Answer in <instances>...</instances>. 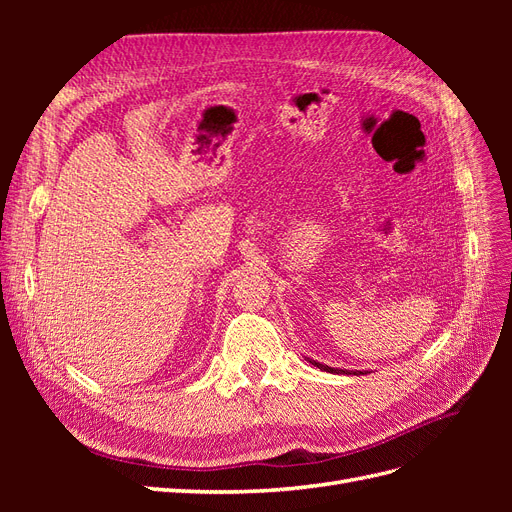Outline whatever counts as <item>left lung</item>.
<instances>
[{"label": "left lung", "mask_w": 512, "mask_h": 512, "mask_svg": "<svg viewBox=\"0 0 512 512\" xmlns=\"http://www.w3.org/2000/svg\"><path fill=\"white\" fill-rule=\"evenodd\" d=\"M312 365H316L318 369H322V371H329V374H350V371H344V369H335V367H329V365H322V363H316V361H309ZM354 376H359V374H363V371H352Z\"/></svg>", "instance_id": "obj_1"}]
</instances>
